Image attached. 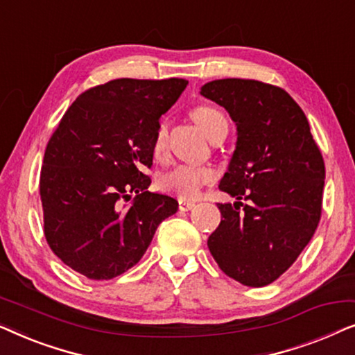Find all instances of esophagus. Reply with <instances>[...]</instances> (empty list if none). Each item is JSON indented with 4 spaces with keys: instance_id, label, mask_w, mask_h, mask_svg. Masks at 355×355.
Instances as JSON below:
<instances>
[{
    "instance_id": "esophagus-1",
    "label": "esophagus",
    "mask_w": 355,
    "mask_h": 355,
    "mask_svg": "<svg viewBox=\"0 0 355 355\" xmlns=\"http://www.w3.org/2000/svg\"><path fill=\"white\" fill-rule=\"evenodd\" d=\"M193 207H196V202L184 200V198L179 200V210H181V211H189V210H192Z\"/></svg>"
}]
</instances>
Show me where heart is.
Wrapping results in <instances>:
<instances>
[{"label":"heart","mask_w":355,"mask_h":355,"mask_svg":"<svg viewBox=\"0 0 355 355\" xmlns=\"http://www.w3.org/2000/svg\"><path fill=\"white\" fill-rule=\"evenodd\" d=\"M191 116L198 128L207 134V137H210L218 123L225 119L220 111L205 105L196 106L191 111ZM166 125L159 124L153 140V150L157 155L162 153L166 147ZM213 179H215V173L210 168L184 163L174 166L171 171L164 173L158 182L164 192L174 193L181 198H196L200 193L202 187L213 182Z\"/></svg>","instance_id":"heart-1"}]
</instances>
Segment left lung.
<instances>
[{
  "mask_svg": "<svg viewBox=\"0 0 355 355\" xmlns=\"http://www.w3.org/2000/svg\"><path fill=\"white\" fill-rule=\"evenodd\" d=\"M237 128L236 150L220 191L221 223L208 237L218 266L241 284L261 288L297 260L322 216L324 163L300 106L279 87L220 79L202 87ZM242 198L250 200L240 211Z\"/></svg>",
  "mask_w": 355,
  "mask_h": 355,
  "instance_id": "left-lung-1",
  "label": "left lung"
}]
</instances>
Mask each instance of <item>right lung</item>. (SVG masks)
Masks as SVG:
<instances>
[{
  "label": "right lung",
  "instance_id": "add662e5",
  "mask_svg": "<svg viewBox=\"0 0 355 355\" xmlns=\"http://www.w3.org/2000/svg\"><path fill=\"white\" fill-rule=\"evenodd\" d=\"M186 79H114L69 106L40 173L43 231L58 259L90 279H111L142 259L178 202L147 189L162 114ZM132 204L124 206L130 193Z\"/></svg>",
  "mask_w": 355,
  "mask_h": 355
}]
</instances>
